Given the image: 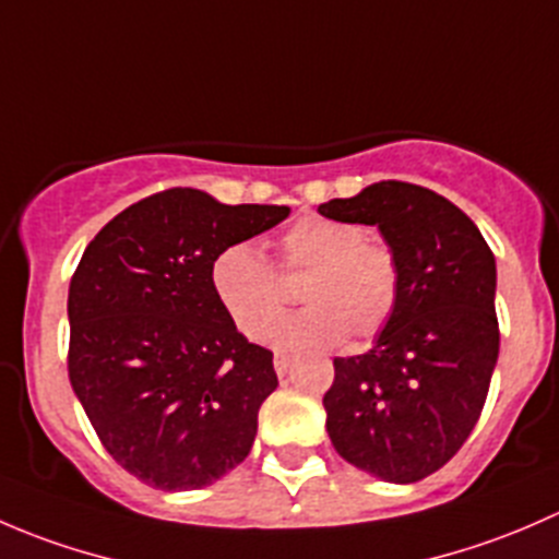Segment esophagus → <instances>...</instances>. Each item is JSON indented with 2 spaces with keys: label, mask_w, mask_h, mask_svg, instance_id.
<instances>
[{
  "label": "esophagus",
  "mask_w": 559,
  "mask_h": 559,
  "mask_svg": "<svg viewBox=\"0 0 559 559\" xmlns=\"http://www.w3.org/2000/svg\"><path fill=\"white\" fill-rule=\"evenodd\" d=\"M292 362H295V357H292V354H286V352H275V359H273L275 373H278V376H286V373H289Z\"/></svg>",
  "instance_id": "1"
}]
</instances>
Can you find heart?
<instances>
[{
    "label": "heart",
    "instance_id": "obj_1",
    "mask_svg": "<svg viewBox=\"0 0 559 559\" xmlns=\"http://www.w3.org/2000/svg\"><path fill=\"white\" fill-rule=\"evenodd\" d=\"M281 275L308 273L300 286V313L278 321L270 341L281 348L332 346L348 337L370 341L392 319L400 300V264L384 243L368 240L359 224L306 216L278 240ZM211 292L240 335H267L286 306L273 264L251 243H229L207 270Z\"/></svg>",
    "mask_w": 559,
    "mask_h": 559
}]
</instances>
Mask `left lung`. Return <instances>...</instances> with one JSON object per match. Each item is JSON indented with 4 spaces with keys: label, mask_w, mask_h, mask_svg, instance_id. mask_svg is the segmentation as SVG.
I'll return each mask as SVG.
<instances>
[{
    "label": "left lung",
    "mask_w": 559,
    "mask_h": 559,
    "mask_svg": "<svg viewBox=\"0 0 559 559\" xmlns=\"http://www.w3.org/2000/svg\"><path fill=\"white\" fill-rule=\"evenodd\" d=\"M319 213L379 227L400 264L397 308L373 348L332 362L326 432L359 471L414 484L447 465L481 416L500 352L495 257L454 202L403 180Z\"/></svg>",
    "instance_id": "left-lung-1"
}]
</instances>
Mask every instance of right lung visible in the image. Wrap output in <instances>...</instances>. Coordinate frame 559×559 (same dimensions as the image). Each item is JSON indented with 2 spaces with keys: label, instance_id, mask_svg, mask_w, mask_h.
Returning <instances> with one entry per match:
<instances>
[{
  "label": "right lung",
  "instance_id": "obj_1",
  "mask_svg": "<svg viewBox=\"0 0 559 559\" xmlns=\"http://www.w3.org/2000/svg\"><path fill=\"white\" fill-rule=\"evenodd\" d=\"M289 216L200 189L145 197L99 229L70 281V384L112 460L154 489H202L246 460L273 352L218 308L207 270Z\"/></svg>",
  "mask_w": 559,
  "mask_h": 559
}]
</instances>
